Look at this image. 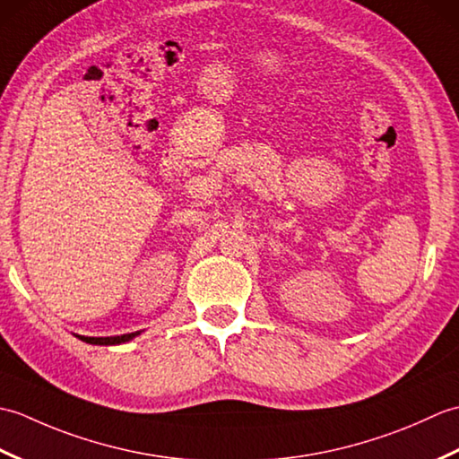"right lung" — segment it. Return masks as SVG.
I'll return each instance as SVG.
<instances>
[{"mask_svg":"<svg viewBox=\"0 0 459 459\" xmlns=\"http://www.w3.org/2000/svg\"><path fill=\"white\" fill-rule=\"evenodd\" d=\"M142 331H135V333H126V335H114V337H86V335H76L84 343L91 345H120V343H128L134 337H138Z\"/></svg>","mask_w":459,"mask_h":459,"instance_id":"obj_1","label":"right lung"}]
</instances>
